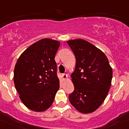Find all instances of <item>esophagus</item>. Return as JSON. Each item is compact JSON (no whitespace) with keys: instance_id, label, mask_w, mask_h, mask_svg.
<instances>
[{"instance_id":"1","label":"esophagus","mask_w":129,"mask_h":129,"mask_svg":"<svg viewBox=\"0 0 129 129\" xmlns=\"http://www.w3.org/2000/svg\"><path fill=\"white\" fill-rule=\"evenodd\" d=\"M62 79H63L64 80H66L68 79V75H67V74H65V73H64V74L62 75Z\"/></svg>"}]
</instances>
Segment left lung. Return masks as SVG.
<instances>
[{"instance_id": "8db88e82", "label": "left lung", "mask_w": 129, "mask_h": 129, "mask_svg": "<svg viewBox=\"0 0 129 129\" xmlns=\"http://www.w3.org/2000/svg\"><path fill=\"white\" fill-rule=\"evenodd\" d=\"M76 57L75 71L71 75L75 90L70 102L79 112L90 113L101 105L111 85L113 70L102 51L83 39L67 41Z\"/></svg>"}]
</instances>
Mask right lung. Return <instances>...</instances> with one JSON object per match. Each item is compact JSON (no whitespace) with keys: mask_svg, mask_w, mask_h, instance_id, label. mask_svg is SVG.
Returning a JSON list of instances; mask_svg holds the SVG:
<instances>
[{"mask_svg":"<svg viewBox=\"0 0 129 129\" xmlns=\"http://www.w3.org/2000/svg\"><path fill=\"white\" fill-rule=\"evenodd\" d=\"M60 42L43 39L29 46L14 67V82L24 106L36 112L51 107L59 89L54 58Z\"/></svg>","mask_w":129,"mask_h":129,"instance_id":"add662e5","label":"right lung"}]
</instances>
